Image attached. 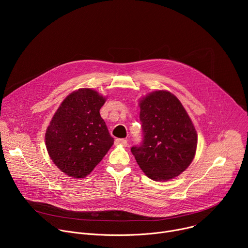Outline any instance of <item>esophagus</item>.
<instances>
[{
	"instance_id": "obj_1",
	"label": "esophagus",
	"mask_w": 248,
	"mask_h": 248,
	"mask_svg": "<svg viewBox=\"0 0 248 248\" xmlns=\"http://www.w3.org/2000/svg\"><path fill=\"white\" fill-rule=\"evenodd\" d=\"M115 143H116V145L126 146L127 145V141H126V139H124V138H117L115 140Z\"/></svg>"
}]
</instances>
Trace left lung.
I'll list each match as a JSON object with an SVG mask.
<instances>
[{
  "instance_id": "1",
  "label": "left lung",
  "mask_w": 248,
  "mask_h": 248,
  "mask_svg": "<svg viewBox=\"0 0 248 248\" xmlns=\"http://www.w3.org/2000/svg\"><path fill=\"white\" fill-rule=\"evenodd\" d=\"M143 141L131 147L137 164L153 181H170L191 164L197 147L195 127L181 101L167 90L139 101Z\"/></svg>"
}]
</instances>
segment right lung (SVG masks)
<instances>
[{"label":"right lung","instance_id":"right-lung-1","mask_svg":"<svg viewBox=\"0 0 248 248\" xmlns=\"http://www.w3.org/2000/svg\"><path fill=\"white\" fill-rule=\"evenodd\" d=\"M106 98L90 88H80L62 102L45 134L48 154L70 178L82 179L101 162L114 144L100 116Z\"/></svg>","mask_w":248,"mask_h":248}]
</instances>
